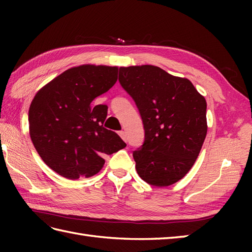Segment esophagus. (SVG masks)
Masks as SVG:
<instances>
[{"label": "esophagus", "mask_w": 252, "mask_h": 252, "mask_svg": "<svg viewBox=\"0 0 252 252\" xmlns=\"http://www.w3.org/2000/svg\"><path fill=\"white\" fill-rule=\"evenodd\" d=\"M119 135L121 136V138H122L123 141H126V134L125 131H120L119 132Z\"/></svg>", "instance_id": "esophagus-1"}]
</instances>
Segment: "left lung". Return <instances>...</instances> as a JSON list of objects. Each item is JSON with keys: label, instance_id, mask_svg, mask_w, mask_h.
Wrapping results in <instances>:
<instances>
[{"label": "left lung", "instance_id": "1", "mask_svg": "<svg viewBox=\"0 0 252 252\" xmlns=\"http://www.w3.org/2000/svg\"><path fill=\"white\" fill-rule=\"evenodd\" d=\"M119 81L134 99L145 141L133 152L137 174L165 187L194 165L207 135V101L186 78L153 65L120 67Z\"/></svg>", "mask_w": 252, "mask_h": 252}]
</instances>
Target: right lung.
<instances>
[{
  "instance_id": "obj_1",
  "label": "right lung",
  "mask_w": 252,
  "mask_h": 252,
  "mask_svg": "<svg viewBox=\"0 0 252 252\" xmlns=\"http://www.w3.org/2000/svg\"><path fill=\"white\" fill-rule=\"evenodd\" d=\"M118 67L81 65L67 69L37 91L29 108V133L42 160L69 180L90 178L104 167L105 155L125 148L107 130L106 105L97 96L112 88Z\"/></svg>"
}]
</instances>
